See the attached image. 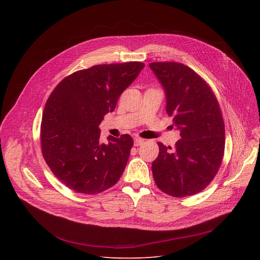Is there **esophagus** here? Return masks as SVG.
I'll return each mask as SVG.
<instances>
[{
    "mask_svg": "<svg viewBox=\"0 0 260 260\" xmlns=\"http://www.w3.org/2000/svg\"><path fill=\"white\" fill-rule=\"evenodd\" d=\"M145 143V140L142 138H135V146H141Z\"/></svg>",
    "mask_w": 260,
    "mask_h": 260,
    "instance_id": "1",
    "label": "esophagus"
}]
</instances>
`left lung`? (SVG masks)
<instances>
[{"mask_svg":"<svg viewBox=\"0 0 260 260\" xmlns=\"http://www.w3.org/2000/svg\"><path fill=\"white\" fill-rule=\"evenodd\" d=\"M167 94V113L180 129L171 147L158 142L152 162L157 187L174 198L204 190L214 179L224 155L225 128L219 103L209 84L189 67L175 61L149 64Z\"/></svg>","mask_w":260,"mask_h":260,"instance_id":"1","label":"left lung"}]
</instances>
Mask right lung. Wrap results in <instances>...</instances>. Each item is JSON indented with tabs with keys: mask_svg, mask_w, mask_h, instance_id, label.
Masks as SVG:
<instances>
[{
	"mask_svg": "<svg viewBox=\"0 0 260 260\" xmlns=\"http://www.w3.org/2000/svg\"><path fill=\"white\" fill-rule=\"evenodd\" d=\"M145 67L95 64L74 72L50 93L42 116V155L53 175L78 193L98 194L120 179L134 145L129 135L101 143L100 123Z\"/></svg>",
	"mask_w": 260,
	"mask_h": 260,
	"instance_id": "add662e5",
	"label": "right lung"
}]
</instances>
